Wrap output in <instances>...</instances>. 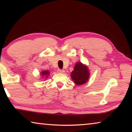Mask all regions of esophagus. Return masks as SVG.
Here are the masks:
<instances>
[{
	"label": "esophagus",
	"instance_id": "esophagus-1",
	"mask_svg": "<svg viewBox=\"0 0 132 132\" xmlns=\"http://www.w3.org/2000/svg\"><path fill=\"white\" fill-rule=\"evenodd\" d=\"M57 72L59 73H64V70H62V69H57Z\"/></svg>",
	"mask_w": 132,
	"mask_h": 132
}]
</instances>
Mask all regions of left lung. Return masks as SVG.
I'll return each mask as SVG.
<instances>
[{
    "instance_id": "1",
    "label": "left lung",
    "mask_w": 132,
    "mask_h": 132,
    "mask_svg": "<svg viewBox=\"0 0 132 132\" xmlns=\"http://www.w3.org/2000/svg\"><path fill=\"white\" fill-rule=\"evenodd\" d=\"M90 75V70L87 66L78 62L75 64L74 70L71 72L70 77L76 84L81 86L88 81Z\"/></svg>"
}]
</instances>
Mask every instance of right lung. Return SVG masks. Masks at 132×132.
Wrapping results in <instances>:
<instances>
[{
	"label": "right lung",
	"instance_id": "add662e5",
	"mask_svg": "<svg viewBox=\"0 0 132 132\" xmlns=\"http://www.w3.org/2000/svg\"><path fill=\"white\" fill-rule=\"evenodd\" d=\"M50 74V72L48 70H44L41 72V78H46L48 79L49 75Z\"/></svg>",
	"mask_w": 132,
	"mask_h": 132
}]
</instances>
